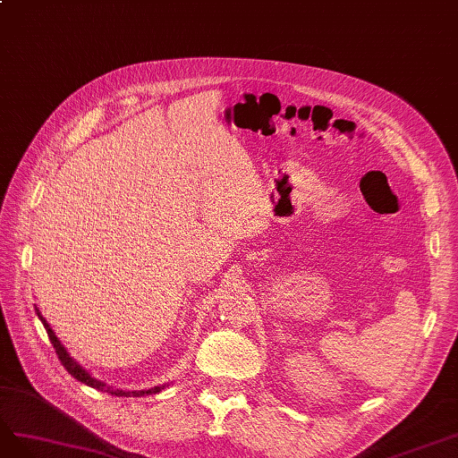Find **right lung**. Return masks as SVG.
<instances>
[{
	"label": "right lung",
	"mask_w": 458,
	"mask_h": 458,
	"mask_svg": "<svg viewBox=\"0 0 458 458\" xmlns=\"http://www.w3.org/2000/svg\"><path fill=\"white\" fill-rule=\"evenodd\" d=\"M36 312H38V318H39L41 323H43V327H46V331H47V335H49V341H51V344H53V348H55V352H56L58 360H61V363L64 365L66 371H68L73 378H78L80 382H83V385L91 386V388H97V390H100V392H108V394L117 395V397H131V395H132V397H140V395H150V394L161 392V390H164V388L167 386V385H161V386H154V388H148V390H132V392H129V390H117V388H114V386H106L105 382H100L98 378L91 377V373H87L85 369L70 356V352L64 348V344H63L61 341H58V336L55 335V331H53V327L47 323V319L41 316L38 306H36Z\"/></svg>",
	"instance_id": "right-lung-1"
}]
</instances>
